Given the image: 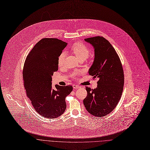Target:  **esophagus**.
<instances>
[{
    "label": "esophagus",
    "mask_w": 150,
    "mask_h": 150,
    "mask_svg": "<svg viewBox=\"0 0 150 150\" xmlns=\"http://www.w3.org/2000/svg\"><path fill=\"white\" fill-rule=\"evenodd\" d=\"M80 86L77 85V84H74L73 85V88L74 89H78V88H80Z\"/></svg>",
    "instance_id": "obj_1"
}]
</instances>
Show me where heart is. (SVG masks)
I'll return each mask as SVG.
<instances>
[{"label":"heart","instance_id":"heart-1","mask_svg":"<svg viewBox=\"0 0 150 150\" xmlns=\"http://www.w3.org/2000/svg\"><path fill=\"white\" fill-rule=\"evenodd\" d=\"M70 50L78 58V59L80 60L81 59H86L90 53V49L88 47L82 42H75L72 46L70 47ZM66 53L64 52H62L58 57V64L59 66H62L64 63V59L65 57ZM80 72H75L74 74V76L79 74Z\"/></svg>","mask_w":150,"mask_h":150}]
</instances>
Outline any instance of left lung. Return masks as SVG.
Listing matches in <instances>:
<instances>
[{
    "instance_id": "left-lung-1",
    "label": "left lung",
    "mask_w": 150,
    "mask_h": 150,
    "mask_svg": "<svg viewBox=\"0 0 150 150\" xmlns=\"http://www.w3.org/2000/svg\"><path fill=\"white\" fill-rule=\"evenodd\" d=\"M85 41L92 45L95 52L89 74L98 81L96 89L86 87L88 94L83 103L89 113L101 117L111 113L120 100L124 84L123 67L115 50L105 38L96 36Z\"/></svg>"
}]
</instances>
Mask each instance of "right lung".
Here are the masks:
<instances>
[{
    "mask_svg": "<svg viewBox=\"0 0 150 150\" xmlns=\"http://www.w3.org/2000/svg\"><path fill=\"white\" fill-rule=\"evenodd\" d=\"M67 43L57 38H43L26 58L23 77L27 96L35 111L46 119L61 115L66 109L65 98L72 86H52V76L58 70V57Z\"/></svg>",
    "mask_w": 150,
    "mask_h": 150,
    "instance_id": "1",
    "label": "right lung"
}]
</instances>
